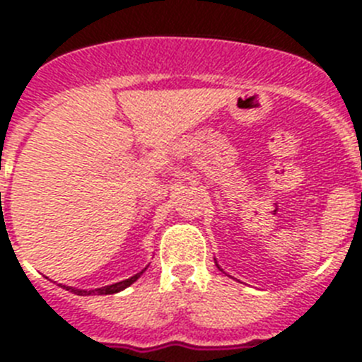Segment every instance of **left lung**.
<instances>
[{
  "label": "left lung",
  "instance_id": "obj_1",
  "mask_svg": "<svg viewBox=\"0 0 362 362\" xmlns=\"http://www.w3.org/2000/svg\"><path fill=\"white\" fill-rule=\"evenodd\" d=\"M216 264H217V261H216ZM217 268H219V270H223V268H221V267H219V264H217Z\"/></svg>",
  "mask_w": 362,
  "mask_h": 362
}]
</instances>
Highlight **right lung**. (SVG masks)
I'll return each mask as SVG.
<instances>
[{"label":"right lung","instance_id":"1","mask_svg":"<svg viewBox=\"0 0 362 362\" xmlns=\"http://www.w3.org/2000/svg\"><path fill=\"white\" fill-rule=\"evenodd\" d=\"M146 268H148V267H146ZM146 268H143L141 272H137L136 276L129 277V279L119 281V283H114V284H108V286H101V288L81 290V288H74V286H65V284H63V288L70 290V292L76 293V296H110V293H117V292H121V290L129 288L130 284L136 283V281L143 276V272H145ZM59 286H62V284H59Z\"/></svg>","mask_w":362,"mask_h":362}]
</instances>
